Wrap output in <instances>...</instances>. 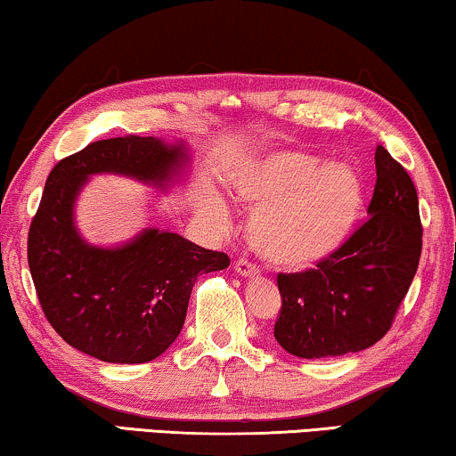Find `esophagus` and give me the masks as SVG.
Returning <instances> with one entry per match:
<instances>
[{"label":"esophagus","instance_id":"esophagus-1","mask_svg":"<svg viewBox=\"0 0 456 456\" xmlns=\"http://www.w3.org/2000/svg\"><path fill=\"white\" fill-rule=\"evenodd\" d=\"M235 273L241 274V277H246V279H254L256 274H258V271H256V266L252 265V262H248V260H237L235 262Z\"/></svg>","mask_w":456,"mask_h":456}]
</instances>
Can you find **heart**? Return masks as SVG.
<instances>
[{"label":"heart","instance_id":"b5f03b06","mask_svg":"<svg viewBox=\"0 0 456 456\" xmlns=\"http://www.w3.org/2000/svg\"><path fill=\"white\" fill-rule=\"evenodd\" d=\"M227 183L252 210L249 243L281 271L304 273L330 260L362 219L363 182L347 161H322L301 151L246 159Z\"/></svg>","mask_w":456,"mask_h":456}]
</instances>
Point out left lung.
I'll use <instances>...</instances> for the list:
<instances>
[{
  "label": "left lung",
  "instance_id": "1",
  "mask_svg": "<svg viewBox=\"0 0 456 456\" xmlns=\"http://www.w3.org/2000/svg\"><path fill=\"white\" fill-rule=\"evenodd\" d=\"M370 219L312 271L279 274L283 305L274 338L304 359L338 357L387 335L421 256L418 191L409 173L376 146Z\"/></svg>",
  "mask_w": 456,
  "mask_h": 456
}]
</instances>
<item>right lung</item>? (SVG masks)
I'll list each match as a JSON object with an SVG mask.
<instances>
[{"instance_id": "add662e5", "label": "right lung", "mask_w": 456, "mask_h": 456, "mask_svg": "<svg viewBox=\"0 0 456 456\" xmlns=\"http://www.w3.org/2000/svg\"><path fill=\"white\" fill-rule=\"evenodd\" d=\"M185 142L109 138L61 159L49 173L28 231V266L41 307L68 345L109 363H146L182 332L198 274L229 256L173 231L146 227L119 246H94L76 227L88 179L111 173L169 191L188 177Z\"/></svg>"}]
</instances>
